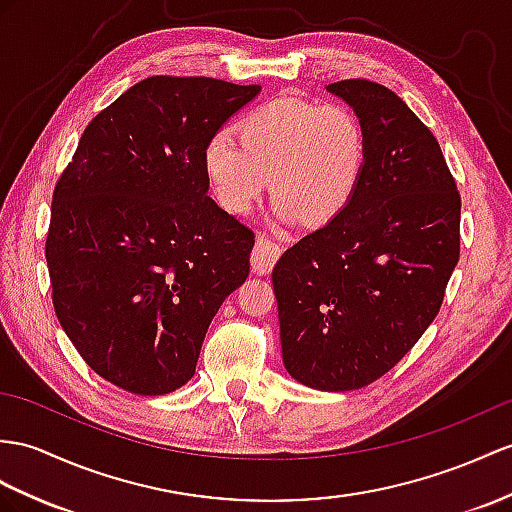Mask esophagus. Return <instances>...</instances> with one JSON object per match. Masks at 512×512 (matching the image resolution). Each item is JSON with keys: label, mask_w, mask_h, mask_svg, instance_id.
<instances>
[{"label": "esophagus", "mask_w": 512, "mask_h": 512, "mask_svg": "<svg viewBox=\"0 0 512 512\" xmlns=\"http://www.w3.org/2000/svg\"><path fill=\"white\" fill-rule=\"evenodd\" d=\"M282 254V249L278 243H273L267 236H258L254 252H252V269L260 276H267V273L273 269V265L278 263V258Z\"/></svg>", "instance_id": "1"}]
</instances>
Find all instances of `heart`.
Here are the masks:
<instances>
[{"instance_id":"obj_1","label":"heart","mask_w":512,"mask_h":512,"mask_svg":"<svg viewBox=\"0 0 512 512\" xmlns=\"http://www.w3.org/2000/svg\"><path fill=\"white\" fill-rule=\"evenodd\" d=\"M234 132L236 139L228 130L217 132L204 147L206 178L232 215L252 210L269 176L278 219L328 221L363 178L365 126L343 104L276 97L249 108Z\"/></svg>"}]
</instances>
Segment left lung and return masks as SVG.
I'll return each instance as SVG.
<instances>
[{"label": "left lung", "mask_w": 512, "mask_h": 512, "mask_svg": "<svg viewBox=\"0 0 512 512\" xmlns=\"http://www.w3.org/2000/svg\"><path fill=\"white\" fill-rule=\"evenodd\" d=\"M367 134L363 178L326 226L273 267L282 360L310 389L354 391L410 352L460 254V195L439 141L386 86L328 84Z\"/></svg>", "instance_id": "left-lung-1"}]
</instances>
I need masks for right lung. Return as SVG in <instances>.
<instances>
[{
  "label": "right lung",
  "mask_w": 512,
  "mask_h": 512,
  "mask_svg": "<svg viewBox=\"0 0 512 512\" xmlns=\"http://www.w3.org/2000/svg\"><path fill=\"white\" fill-rule=\"evenodd\" d=\"M258 84L152 76L86 126L56 182L45 258L62 330L97 376L165 395L249 273L254 232L208 197L204 147Z\"/></svg>",
  "instance_id": "right-lung-1"
}]
</instances>
